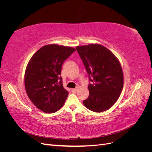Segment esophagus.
Wrapping results in <instances>:
<instances>
[{"label":"esophagus","instance_id":"obj_1","mask_svg":"<svg viewBox=\"0 0 152 152\" xmlns=\"http://www.w3.org/2000/svg\"><path fill=\"white\" fill-rule=\"evenodd\" d=\"M77 91V88H75V89H72V91L73 92V93H76Z\"/></svg>","mask_w":152,"mask_h":152}]
</instances>
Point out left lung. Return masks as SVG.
Returning a JSON list of instances; mask_svg holds the SVG:
<instances>
[{
    "mask_svg": "<svg viewBox=\"0 0 152 152\" xmlns=\"http://www.w3.org/2000/svg\"><path fill=\"white\" fill-rule=\"evenodd\" d=\"M76 49L88 73L89 97L83 101L85 107L100 113L111 108L118 99L124 86L122 68L118 58L103 45L90 44Z\"/></svg>",
    "mask_w": 152,
    "mask_h": 152,
    "instance_id": "left-lung-1",
    "label": "left lung"
}]
</instances>
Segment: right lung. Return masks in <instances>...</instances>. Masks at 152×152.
I'll use <instances>...</instances> for the list:
<instances>
[{
	"instance_id": "1",
	"label": "right lung",
	"mask_w": 152,
	"mask_h": 152,
	"mask_svg": "<svg viewBox=\"0 0 152 152\" xmlns=\"http://www.w3.org/2000/svg\"><path fill=\"white\" fill-rule=\"evenodd\" d=\"M75 50L72 47L48 44L30 59L25 72V87L31 102L41 111L54 113L65 103L68 92L63 86L61 66Z\"/></svg>"
}]
</instances>
